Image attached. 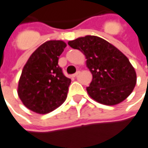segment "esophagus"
I'll return each instance as SVG.
<instances>
[{
    "label": "esophagus",
    "instance_id": "34e87169",
    "mask_svg": "<svg viewBox=\"0 0 148 148\" xmlns=\"http://www.w3.org/2000/svg\"><path fill=\"white\" fill-rule=\"evenodd\" d=\"M79 73H80V72H79V71H77V72H76L75 74H73V75H72V77H77V75H78V74H79Z\"/></svg>",
    "mask_w": 148,
    "mask_h": 148
}]
</instances>
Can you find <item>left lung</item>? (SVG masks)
I'll use <instances>...</instances> for the list:
<instances>
[{"instance_id":"1","label":"left lung","mask_w":148,"mask_h":148,"mask_svg":"<svg viewBox=\"0 0 148 148\" xmlns=\"http://www.w3.org/2000/svg\"><path fill=\"white\" fill-rule=\"evenodd\" d=\"M86 58L93 75L88 94L98 103L115 106L127 98L136 84V73L128 58L116 47L95 36L80 37L68 42Z\"/></svg>"}]
</instances>
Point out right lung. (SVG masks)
<instances>
[{"instance_id":"right-lung-1","label":"right lung","mask_w":148,"mask_h":148,"mask_svg":"<svg viewBox=\"0 0 148 148\" xmlns=\"http://www.w3.org/2000/svg\"><path fill=\"white\" fill-rule=\"evenodd\" d=\"M66 47L62 40H49L32 54L18 84V96L27 109L39 114L55 110L66 99L71 80L58 65Z\"/></svg>"}]
</instances>
